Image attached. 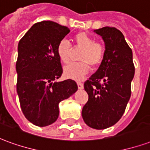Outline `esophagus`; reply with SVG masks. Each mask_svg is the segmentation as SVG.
<instances>
[{
	"label": "esophagus",
	"mask_w": 150,
	"mask_h": 150,
	"mask_svg": "<svg viewBox=\"0 0 150 150\" xmlns=\"http://www.w3.org/2000/svg\"><path fill=\"white\" fill-rule=\"evenodd\" d=\"M77 85H78V88L79 89H83V83H81V82H77Z\"/></svg>",
	"instance_id": "34e87169"
}]
</instances>
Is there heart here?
<instances>
[{
    "instance_id": "1",
    "label": "heart",
    "mask_w": 150,
    "mask_h": 150,
    "mask_svg": "<svg viewBox=\"0 0 150 150\" xmlns=\"http://www.w3.org/2000/svg\"><path fill=\"white\" fill-rule=\"evenodd\" d=\"M75 46L83 49L79 62H71L64 67V75L67 78L80 79L89 71L90 66L100 65L105 55V46L100 42L96 41L90 34L85 32H79L73 37ZM59 60L63 63H67L70 60L71 46L67 40L59 41L56 47Z\"/></svg>"
}]
</instances>
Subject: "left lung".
<instances>
[{
  "instance_id": "obj_1",
  "label": "left lung",
  "mask_w": 150,
  "mask_h": 150,
  "mask_svg": "<svg viewBox=\"0 0 150 150\" xmlns=\"http://www.w3.org/2000/svg\"><path fill=\"white\" fill-rule=\"evenodd\" d=\"M105 43V55L95 74L84 83L88 100L82 116L89 127L104 129L119 121L131 96L135 67L132 51L123 34L115 27L94 30Z\"/></svg>"
}]
</instances>
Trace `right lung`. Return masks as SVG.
<instances>
[{
  "mask_svg": "<svg viewBox=\"0 0 150 150\" xmlns=\"http://www.w3.org/2000/svg\"><path fill=\"white\" fill-rule=\"evenodd\" d=\"M70 30L51 21L37 22L18 43L17 92L22 112L34 125L55 122L59 104L78 90L75 80L57 82L62 67L56 47Z\"/></svg>",
  "mask_w": 150,
  "mask_h": 150,
  "instance_id": "1",
  "label": "right lung"
}]
</instances>
